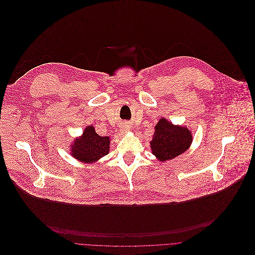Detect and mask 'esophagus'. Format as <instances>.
Listing matches in <instances>:
<instances>
[{
    "label": "esophagus",
    "instance_id": "34e87169",
    "mask_svg": "<svg viewBox=\"0 0 255 255\" xmlns=\"http://www.w3.org/2000/svg\"><path fill=\"white\" fill-rule=\"evenodd\" d=\"M129 128H130L129 124H128V123H124V124L121 126V131H122V132H125V131L128 130V129H129Z\"/></svg>",
    "mask_w": 255,
    "mask_h": 255
}]
</instances>
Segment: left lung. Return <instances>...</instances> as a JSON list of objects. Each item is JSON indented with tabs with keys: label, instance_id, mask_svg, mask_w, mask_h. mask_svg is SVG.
Returning a JSON list of instances; mask_svg holds the SVG:
<instances>
[{
	"label": "left lung",
	"instance_id": "left-lung-1",
	"mask_svg": "<svg viewBox=\"0 0 255 255\" xmlns=\"http://www.w3.org/2000/svg\"><path fill=\"white\" fill-rule=\"evenodd\" d=\"M155 128L150 147L152 154L162 162L182 155L192 142V134L187 128L174 126L165 119H161Z\"/></svg>",
	"mask_w": 255,
	"mask_h": 255
}]
</instances>
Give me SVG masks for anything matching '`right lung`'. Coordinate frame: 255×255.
Masks as SVG:
<instances>
[{"label":"right lung","instance_id":"1","mask_svg":"<svg viewBox=\"0 0 255 255\" xmlns=\"http://www.w3.org/2000/svg\"><path fill=\"white\" fill-rule=\"evenodd\" d=\"M110 137L100 136L92 126L87 127L80 138H76L72 145V156L83 163H93L110 151Z\"/></svg>","mask_w":255,"mask_h":255}]
</instances>
